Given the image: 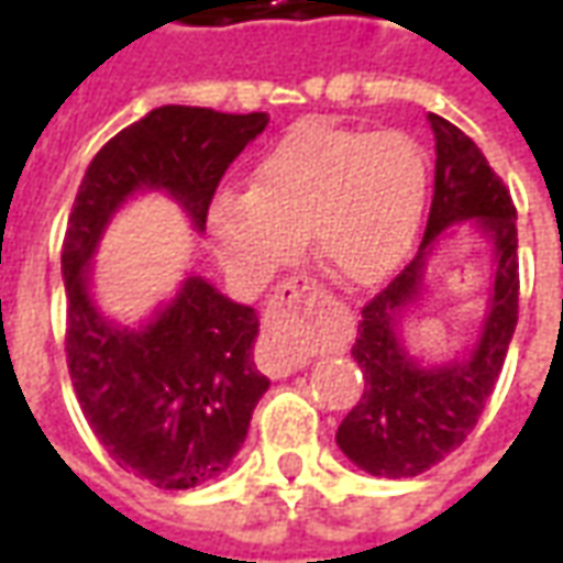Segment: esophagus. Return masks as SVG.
Segmentation results:
<instances>
[{
    "label": "esophagus",
    "instance_id": "esophagus-1",
    "mask_svg": "<svg viewBox=\"0 0 563 563\" xmlns=\"http://www.w3.org/2000/svg\"><path fill=\"white\" fill-rule=\"evenodd\" d=\"M305 292H319V283L307 274H298V277H289L283 283L280 289L274 292V305H283V301H295L301 298ZM307 365V355H295V353H277L274 355V374L277 377H286V374H295Z\"/></svg>",
    "mask_w": 563,
    "mask_h": 563
}]
</instances>
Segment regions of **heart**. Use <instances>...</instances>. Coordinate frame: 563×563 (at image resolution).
I'll return each instance as SVG.
<instances>
[{
	"instance_id": "obj_1",
	"label": "heart",
	"mask_w": 563,
	"mask_h": 563,
	"mask_svg": "<svg viewBox=\"0 0 563 563\" xmlns=\"http://www.w3.org/2000/svg\"><path fill=\"white\" fill-rule=\"evenodd\" d=\"M428 198L424 150L404 132L298 123L256 162L250 189H222L210 241L246 283L268 280L305 232L341 280H383L413 244Z\"/></svg>"
}]
</instances>
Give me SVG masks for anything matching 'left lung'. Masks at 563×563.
<instances>
[{
	"label": "left lung",
	"mask_w": 563,
	"mask_h": 563,
	"mask_svg": "<svg viewBox=\"0 0 563 563\" xmlns=\"http://www.w3.org/2000/svg\"><path fill=\"white\" fill-rule=\"evenodd\" d=\"M437 141L434 198L419 256L365 307L353 358L365 395L338 428L343 455L374 476H419L459 449L495 391L519 322V234L504 180L459 126L428 114ZM473 219L496 246V286L484 334L461 363L419 368L402 353L397 322L421 291L423 262L449 224Z\"/></svg>",
	"instance_id": "obj_1"
}]
</instances>
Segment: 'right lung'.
Segmentation results:
<instances>
[{
    "instance_id": "add662e5",
    "label": "right lung",
    "mask_w": 563,
    "mask_h": 563,
    "mask_svg": "<svg viewBox=\"0 0 563 563\" xmlns=\"http://www.w3.org/2000/svg\"><path fill=\"white\" fill-rule=\"evenodd\" d=\"M268 114L162 104L117 132L78 186L63 241L66 362L92 434L156 488L217 479L244 443L268 377L253 362L258 317L205 277L139 329L114 325L90 298V258L114 210L141 189H165L205 229L213 192Z\"/></svg>"
}]
</instances>
